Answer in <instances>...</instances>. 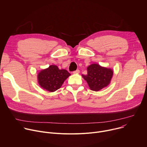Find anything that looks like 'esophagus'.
<instances>
[{
	"label": "esophagus",
	"mask_w": 147,
	"mask_h": 147,
	"mask_svg": "<svg viewBox=\"0 0 147 147\" xmlns=\"http://www.w3.org/2000/svg\"><path fill=\"white\" fill-rule=\"evenodd\" d=\"M79 72H80V71H79V69H77V70H76V71H75L73 72L74 74H79Z\"/></svg>",
	"instance_id": "34e87169"
}]
</instances>
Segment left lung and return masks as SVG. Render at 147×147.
<instances>
[{
    "mask_svg": "<svg viewBox=\"0 0 147 147\" xmlns=\"http://www.w3.org/2000/svg\"><path fill=\"white\" fill-rule=\"evenodd\" d=\"M87 75H82L90 89L99 91L107 86L113 77V71L110 68L101 67L99 64L93 63L87 68Z\"/></svg>",
    "mask_w": 147,
    "mask_h": 147,
    "instance_id": "left-lung-1",
    "label": "left lung"
}]
</instances>
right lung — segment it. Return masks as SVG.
I'll list each match as a JSON object with an SVG mask.
<instances>
[{"label": "right lung", "mask_w": 147, "mask_h": 147, "mask_svg": "<svg viewBox=\"0 0 147 147\" xmlns=\"http://www.w3.org/2000/svg\"><path fill=\"white\" fill-rule=\"evenodd\" d=\"M70 75L67 70L59 69L56 65H50L38 73L37 79L42 88L53 92L59 89L65 79Z\"/></svg>", "instance_id": "add662e5"}]
</instances>
